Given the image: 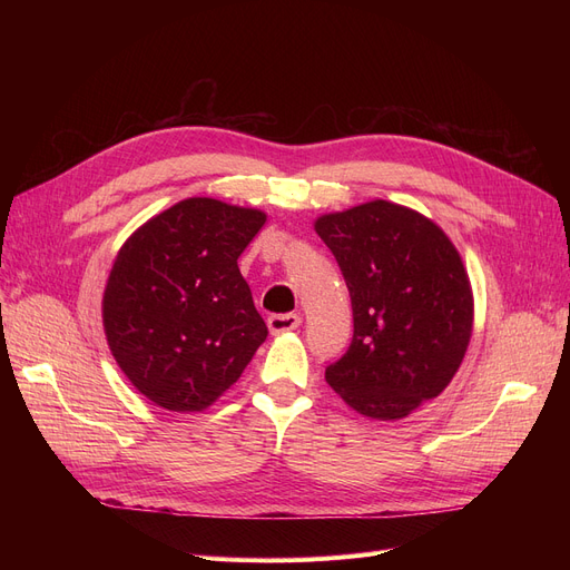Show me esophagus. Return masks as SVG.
Segmentation results:
<instances>
[{
	"label": "esophagus",
	"instance_id": "34e87169",
	"mask_svg": "<svg viewBox=\"0 0 570 570\" xmlns=\"http://www.w3.org/2000/svg\"><path fill=\"white\" fill-rule=\"evenodd\" d=\"M301 323H303V318L297 314H273L267 318V331H269V335H284L291 331H297Z\"/></svg>",
	"mask_w": 570,
	"mask_h": 570
}]
</instances>
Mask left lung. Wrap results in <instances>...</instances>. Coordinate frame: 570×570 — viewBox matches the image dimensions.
Instances as JSON below:
<instances>
[{"instance_id": "1", "label": "left lung", "mask_w": 570, "mask_h": 570, "mask_svg": "<svg viewBox=\"0 0 570 570\" xmlns=\"http://www.w3.org/2000/svg\"><path fill=\"white\" fill-rule=\"evenodd\" d=\"M340 263L353 340L325 381L361 415L402 421L439 397L473 333V293L455 245L432 219L370 200L314 222Z\"/></svg>"}]
</instances>
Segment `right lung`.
<instances>
[{"instance_id": "1", "label": "right lung", "mask_w": 570, "mask_h": 570, "mask_svg": "<svg viewBox=\"0 0 570 570\" xmlns=\"http://www.w3.org/2000/svg\"><path fill=\"white\" fill-rule=\"evenodd\" d=\"M256 207L185 198L119 247L101 316L110 353L149 402L213 406L252 363L267 327L237 258L263 228Z\"/></svg>"}]
</instances>
